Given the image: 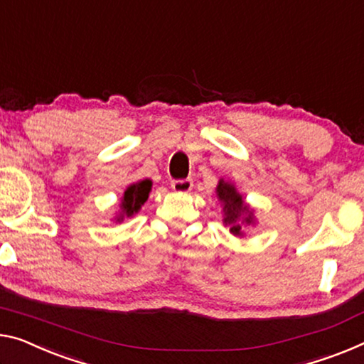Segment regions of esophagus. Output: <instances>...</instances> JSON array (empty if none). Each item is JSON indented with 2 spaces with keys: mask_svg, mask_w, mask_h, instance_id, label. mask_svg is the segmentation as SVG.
<instances>
[{
  "mask_svg": "<svg viewBox=\"0 0 364 364\" xmlns=\"http://www.w3.org/2000/svg\"><path fill=\"white\" fill-rule=\"evenodd\" d=\"M171 187L176 190V192H188L193 187V181L192 178H177V181L171 182Z\"/></svg>",
  "mask_w": 364,
  "mask_h": 364,
  "instance_id": "34e87169",
  "label": "esophagus"
}]
</instances>
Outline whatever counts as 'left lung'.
I'll use <instances>...</instances> for the list:
<instances>
[{
	"instance_id": "obj_1",
	"label": "left lung",
	"mask_w": 364,
	"mask_h": 364,
	"mask_svg": "<svg viewBox=\"0 0 364 364\" xmlns=\"http://www.w3.org/2000/svg\"><path fill=\"white\" fill-rule=\"evenodd\" d=\"M216 192L218 198L225 205V208H223V211H225V223L231 226L229 229H231L232 234L240 236L242 234V228L252 223V211L247 210L242 197L228 182H220ZM244 215L246 216L245 218H243Z\"/></svg>"
}]
</instances>
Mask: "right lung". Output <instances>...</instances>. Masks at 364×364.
<instances>
[{
	"label": "right lung",
	"mask_w": 364,
	"mask_h": 364,
	"mask_svg": "<svg viewBox=\"0 0 364 364\" xmlns=\"http://www.w3.org/2000/svg\"><path fill=\"white\" fill-rule=\"evenodd\" d=\"M151 190V181H141L138 183H133V186L128 187L124 193V198H122L120 203V216L119 221L124 220V216H132L133 213L141 208V205L148 200Z\"/></svg>",
	"instance_id": "right-lung-1"
}]
</instances>
